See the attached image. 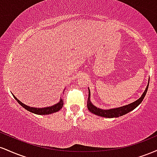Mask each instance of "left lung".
<instances>
[{
    "instance_id": "8db88e82",
    "label": "left lung",
    "mask_w": 157,
    "mask_h": 157,
    "mask_svg": "<svg viewBox=\"0 0 157 157\" xmlns=\"http://www.w3.org/2000/svg\"><path fill=\"white\" fill-rule=\"evenodd\" d=\"M149 86V81L147 82V86L144 91L143 94L142 96L138 99L136 101L131 102V103L128 104V105H125L121 107L114 108V109H102L100 108H97L95 106L92 102H91L90 100V97H91V93H90V90L89 89V99H88L87 102V107L88 109L89 110L90 112H91L94 114L97 115V116L102 117L106 118H114V117H119L123 116V115L126 114V113H129L130 111H133V110L136 109L137 106L141 103L142 100H143L144 97H145V94H146L147 89H148Z\"/></svg>"
}]
</instances>
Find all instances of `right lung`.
Segmentation results:
<instances>
[{
    "label": "right lung",
    "mask_w": 157,
    "mask_h": 157,
    "mask_svg": "<svg viewBox=\"0 0 157 157\" xmlns=\"http://www.w3.org/2000/svg\"><path fill=\"white\" fill-rule=\"evenodd\" d=\"M65 90V89H64ZM13 95L14 98L17 100V102L21 105L22 107L24 108L25 109H26L27 111H30V112L35 113V114L38 115H46V114H50V113H53L55 112H57L58 111L63 108V100L62 98H60V101L57 103L55 104V105L49 106V107H45V108H35V107H30V106L25 105L24 103L21 102L17 98H16V97L14 94Z\"/></svg>",
    "instance_id": "1"
}]
</instances>
